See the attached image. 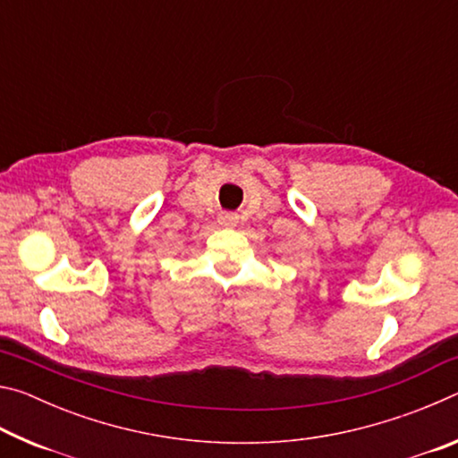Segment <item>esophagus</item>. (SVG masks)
I'll return each mask as SVG.
<instances>
[{
	"mask_svg": "<svg viewBox=\"0 0 458 458\" xmlns=\"http://www.w3.org/2000/svg\"><path fill=\"white\" fill-rule=\"evenodd\" d=\"M218 222L222 224V226H236V224H238V216H236V214H220Z\"/></svg>",
	"mask_w": 458,
	"mask_h": 458,
	"instance_id": "esophagus-1",
	"label": "esophagus"
}]
</instances>
